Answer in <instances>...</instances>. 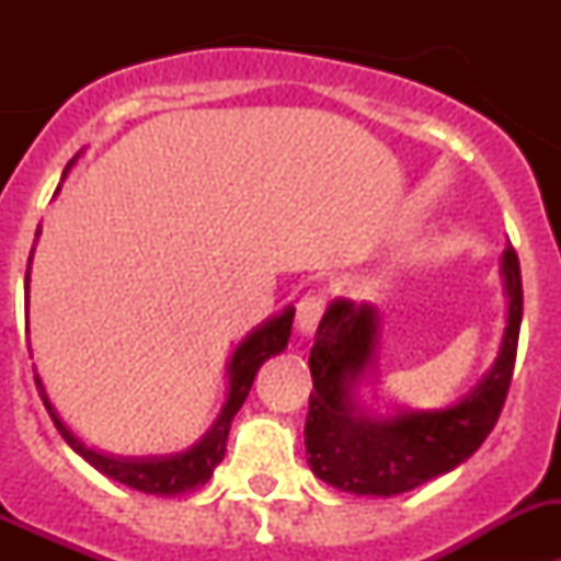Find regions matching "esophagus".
I'll list each match as a JSON object with an SVG mask.
<instances>
[{
    "label": "esophagus",
    "mask_w": 561,
    "mask_h": 561,
    "mask_svg": "<svg viewBox=\"0 0 561 561\" xmlns=\"http://www.w3.org/2000/svg\"><path fill=\"white\" fill-rule=\"evenodd\" d=\"M320 317H322V296H317V293H307V296L298 301L296 331L301 333V336H312Z\"/></svg>",
    "instance_id": "34e87169"
}]
</instances>
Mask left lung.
<instances>
[{
    "mask_svg": "<svg viewBox=\"0 0 561 561\" xmlns=\"http://www.w3.org/2000/svg\"><path fill=\"white\" fill-rule=\"evenodd\" d=\"M502 279L507 325L500 355L478 386L443 410H366L358 388L377 369L380 312L347 298L328 304L309 355L314 390L304 426L317 478L347 494L396 496L450 472L483 445L505 404L522 331V268L513 247L502 252Z\"/></svg>",
    "mask_w": 561,
    "mask_h": 561,
    "instance_id": "left-lung-1",
    "label": "left lung"
}]
</instances>
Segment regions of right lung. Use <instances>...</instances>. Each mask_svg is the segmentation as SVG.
<instances>
[{
  "label": "right lung",
  "instance_id": "obj_1",
  "mask_svg": "<svg viewBox=\"0 0 561 561\" xmlns=\"http://www.w3.org/2000/svg\"><path fill=\"white\" fill-rule=\"evenodd\" d=\"M37 236H39V228H37ZM32 254H35V247H32ZM26 307H30V268H26ZM293 314H296V309L287 307L285 312L268 317V320L260 322L252 333H247V339L233 350V355H230L228 360V369H225L228 371V399H225L217 421L211 423V428H208V432L203 434L192 448L181 450V454L129 456V458L100 454V450L83 445L81 439H78L76 434L61 423L59 412L54 410L48 393H45L39 375H35V382H37L39 396H43L45 410H48L50 421L56 423V428H59V434L65 437V443L70 445L78 456L87 458L98 472L107 474V478H113L116 483L129 485V489L144 491V494H157V496L184 494V491H192L197 489V485L206 483V480L214 474V469H217V463L225 458L230 423H233L236 412H239L241 404L247 401L260 366L287 347V339H290V331H293Z\"/></svg>",
  "mask_w": 561,
  "mask_h": 561
}]
</instances>
